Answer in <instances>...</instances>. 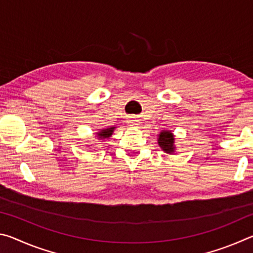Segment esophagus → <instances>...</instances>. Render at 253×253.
<instances>
[{
	"instance_id": "obj_1",
	"label": "esophagus",
	"mask_w": 253,
	"mask_h": 253,
	"mask_svg": "<svg viewBox=\"0 0 253 253\" xmlns=\"http://www.w3.org/2000/svg\"><path fill=\"white\" fill-rule=\"evenodd\" d=\"M127 124L129 126H134V127H137L140 125V119H138L135 116H129L127 118Z\"/></svg>"
}]
</instances>
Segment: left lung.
<instances>
[{
  "mask_svg": "<svg viewBox=\"0 0 253 253\" xmlns=\"http://www.w3.org/2000/svg\"><path fill=\"white\" fill-rule=\"evenodd\" d=\"M158 145L160 147L168 154H173L175 152L174 135L169 130H163L158 135Z\"/></svg>",
  "mask_w": 253,
  "mask_h": 253,
  "instance_id": "obj_1",
  "label": "left lung"
}]
</instances>
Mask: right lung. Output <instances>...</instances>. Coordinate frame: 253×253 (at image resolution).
Returning <instances> with one entry per match:
<instances>
[{
  "mask_svg": "<svg viewBox=\"0 0 253 253\" xmlns=\"http://www.w3.org/2000/svg\"><path fill=\"white\" fill-rule=\"evenodd\" d=\"M115 128H116V127H109V128H106V129H101L99 132H97L98 139L104 140V139L109 138V137L113 135Z\"/></svg>",
  "mask_w": 253,
  "mask_h": 253,
  "instance_id": "1",
  "label": "right lung"
}]
</instances>
